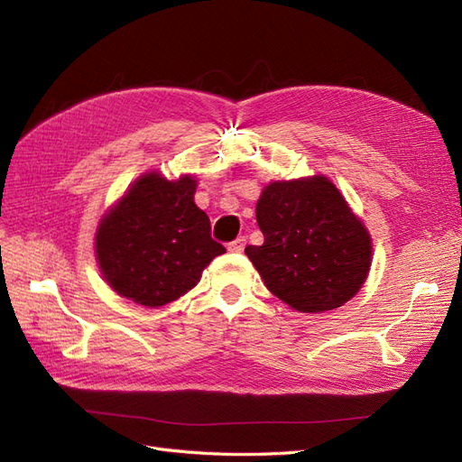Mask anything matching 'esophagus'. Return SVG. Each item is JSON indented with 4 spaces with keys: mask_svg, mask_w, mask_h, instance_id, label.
<instances>
[{
    "mask_svg": "<svg viewBox=\"0 0 462 462\" xmlns=\"http://www.w3.org/2000/svg\"><path fill=\"white\" fill-rule=\"evenodd\" d=\"M245 245H246V236H236L233 243L227 245V248H229V253H243Z\"/></svg>",
    "mask_w": 462,
    "mask_h": 462,
    "instance_id": "34e87169",
    "label": "esophagus"
}]
</instances>
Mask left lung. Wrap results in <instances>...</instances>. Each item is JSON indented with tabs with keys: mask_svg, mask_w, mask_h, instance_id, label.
Wrapping results in <instances>:
<instances>
[{
	"mask_svg": "<svg viewBox=\"0 0 462 462\" xmlns=\"http://www.w3.org/2000/svg\"><path fill=\"white\" fill-rule=\"evenodd\" d=\"M262 246H246L263 285L297 312L339 309L365 285L372 236L324 175L273 180L256 202Z\"/></svg>",
	"mask_w": 462,
	"mask_h": 462,
	"instance_id": "obj_1",
	"label": "left lung"
}]
</instances>
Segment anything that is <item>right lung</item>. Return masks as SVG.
<instances>
[{
	"mask_svg": "<svg viewBox=\"0 0 462 462\" xmlns=\"http://www.w3.org/2000/svg\"><path fill=\"white\" fill-rule=\"evenodd\" d=\"M197 179L160 171L138 177L96 229V260L117 295L158 309L200 282L206 265L226 253L194 204Z\"/></svg>",
	"mask_w": 462,
	"mask_h": 462,
	"instance_id": "right-lung-1",
	"label": "right lung"
}]
</instances>
